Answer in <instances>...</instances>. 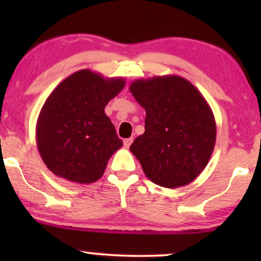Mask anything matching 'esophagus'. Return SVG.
Segmentation results:
<instances>
[{"label":"esophagus","mask_w":261,"mask_h":261,"mask_svg":"<svg viewBox=\"0 0 261 261\" xmlns=\"http://www.w3.org/2000/svg\"><path fill=\"white\" fill-rule=\"evenodd\" d=\"M133 141H134L133 137H130V139H125L124 140V146H125V147H126V148L130 147V145H131V143H133Z\"/></svg>","instance_id":"34e87169"}]
</instances>
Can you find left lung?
Wrapping results in <instances>:
<instances>
[{"mask_svg":"<svg viewBox=\"0 0 261 261\" xmlns=\"http://www.w3.org/2000/svg\"><path fill=\"white\" fill-rule=\"evenodd\" d=\"M128 89L146 110L145 133L130 146L143 173L163 188L190 184L207 166L216 142L208 103L175 74L136 80Z\"/></svg>","mask_w":261,"mask_h":261,"instance_id":"1","label":"left lung"}]
</instances>
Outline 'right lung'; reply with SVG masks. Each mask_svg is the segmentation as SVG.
I'll return each instance as SVG.
<instances>
[{
  "label": "right lung",
  "mask_w": 261,
  "mask_h": 261,
  "mask_svg": "<svg viewBox=\"0 0 261 261\" xmlns=\"http://www.w3.org/2000/svg\"><path fill=\"white\" fill-rule=\"evenodd\" d=\"M124 87L122 77L80 70L54 89L35 130L39 153L50 172L79 184L103 176L109 158L122 146L104 108Z\"/></svg>",
  "instance_id": "1"
}]
</instances>
